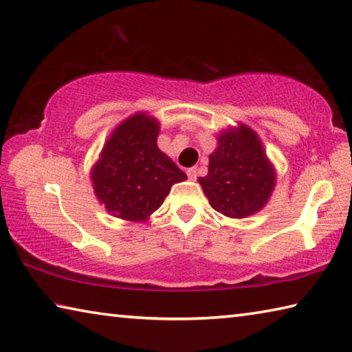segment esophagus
<instances>
[{"label": "esophagus", "instance_id": "esophagus-1", "mask_svg": "<svg viewBox=\"0 0 352 352\" xmlns=\"http://www.w3.org/2000/svg\"><path fill=\"white\" fill-rule=\"evenodd\" d=\"M186 174H188V178L189 180H195V178H197V168H189L188 170H186Z\"/></svg>", "mask_w": 352, "mask_h": 352}]
</instances>
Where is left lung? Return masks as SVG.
Here are the masks:
<instances>
[{
  "label": "left lung",
  "mask_w": 352,
  "mask_h": 352,
  "mask_svg": "<svg viewBox=\"0 0 352 352\" xmlns=\"http://www.w3.org/2000/svg\"><path fill=\"white\" fill-rule=\"evenodd\" d=\"M199 183L214 210L226 217L243 219L258 212L270 199L275 170L258 135L242 124L219 136L208 175L200 177Z\"/></svg>",
  "instance_id": "1"
}]
</instances>
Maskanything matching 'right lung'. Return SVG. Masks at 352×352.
Masks as SVG:
<instances>
[{
    "label": "right lung",
    "instance_id": "obj_1",
    "mask_svg": "<svg viewBox=\"0 0 352 352\" xmlns=\"http://www.w3.org/2000/svg\"><path fill=\"white\" fill-rule=\"evenodd\" d=\"M158 122L144 113L130 116L102 148L93 169L98 199L113 216L142 222L157 211L174 183L186 174L160 151Z\"/></svg>",
    "mask_w": 352,
    "mask_h": 352
}]
</instances>
